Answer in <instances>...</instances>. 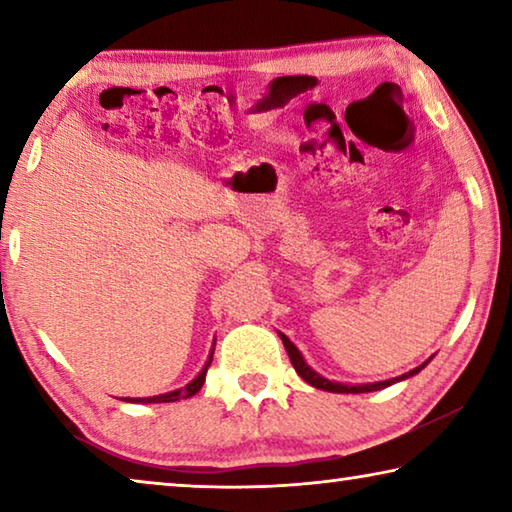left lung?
<instances>
[{
	"instance_id": "1",
	"label": "left lung",
	"mask_w": 512,
	"mask_h": 512,
	"mask_svg": "<svg viewBox=\"0 0 512 512\" xmlns=\"http://www.w3.org/2000/svg\"><path fill=\"white\" fill-rule=\"evenodd\" d=\"M282 336V343H284V348H287V354H289V359H291V363H293V368H296V372L298 375L307 381V384H311L314 388H320V391H329V393H370V391H379V388H386V386H391V384H395V381H402V379H406V377H411V375H415V372H420L424 366H427V361L422 363V366H418V368H413L411 372H406V375H402V377H395V379H386V381H377V384H359V386H348V384H336V381H329V379H325V377H320L318 372H314L311 370L307 363H305V359H302V354L298 352V348L296 345H293L287 336L284 334H280Z\"/></svg>"
}]
</instances>
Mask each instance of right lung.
Here are the masks:
<instances>
[{"label": "right lung", "mask_w": 512, "mask_h": 512, "mask_svg": "<svg viewBox=\"0 0 512 512\" xmlns=\"http://www.w3.org/2000/svg\"><path fill=\"white\" fill-rule=\"evenodd\" d=\"M212 354H214V350H212ZM212 354H210V361H207L205 368L201 370V375H198L192 381V384H187L185 388H178V391H171V393H164V395L140 397V400H126V402H144V404H151V402H178V400H187V397L196 395L203 388V384H205V375H207V368H210V363H212Z\"/></svg>", "instance_id": "right-lung-1"}]
</instances>
